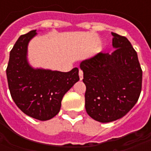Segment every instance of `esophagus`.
I'll use <instances>...</instances> for the list:
<instances>
[{
  "label": "esophagus",
  "instance_id": "esophagus-1",
  "mask_svg": "<svg viewBox=\"0 0 151 151\" xmlns=\"http://www.w3.org/2000/svg\"><path fill=\"white\" fill-rule=\"evenodd\" d=\"M78 74H79V78H80V80H82L83 79V72H82V70H79L78 72Z\"/></svg>",
  "mask_w": 151,
  "mask_h": 151
}]
</instances>
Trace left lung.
I'll list each match as a JSON object with an SVG mask.
<instances>
[{"instance_id":"obj_1","label":"left lung","mask_w":151,"mask_h":151,"mask_svg":"<svg viewBox=\"0 0 151 151\" xmlns=\"http://www.w3.org/2000/svg\"><path fill=\"white\" fill-rule=\"evenodd\" d=\"M111 35L113 52H99L80 64L86 87V110L101 123L125 116L142 91V71L136 51L126 37Z\"/></svg>"}]
</instances>
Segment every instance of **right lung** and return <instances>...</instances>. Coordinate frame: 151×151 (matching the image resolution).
I'll return each mask as SVG.
<instances>
[{
  "label": "right lung",
  "instance_id": "obj_1",
  "mask_svg": "<svg viewBox=\"0 0 151 151\" xmlns=\"http://www.w3.org/2000/svg\"><path fill=\"white\" fill-rule=\"evenodd\" d=\"M36 30L18 38L9 53L6 75L10 95L26 115L47 120L58 114L66 92L79 81L78 69L69 72L35 69L27 60L28 43Z\"/></svg>",
  "mask_w": 151,
  "mask_h": 151
}]
</instances>
